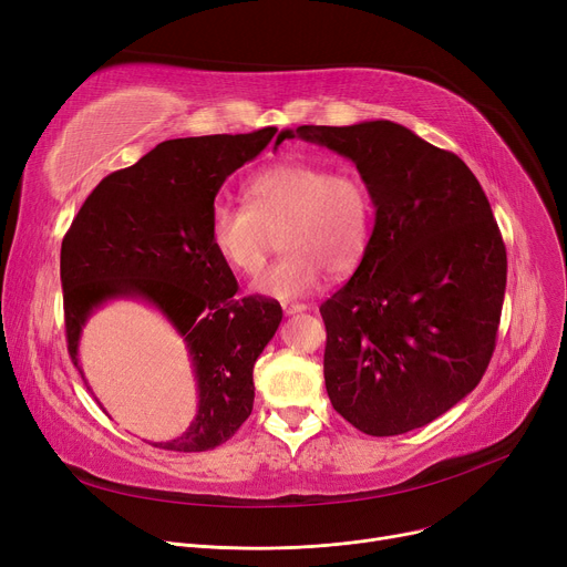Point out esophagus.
<instances>
[{"mask_svg":"<svg viewBox=\"0 0 567 567\" xmlns=\"http://www.w3.org/2000/svg\"><path fill=\"white\" fill-rule=\"evenodd\" d=\"M282 310H285V315H296V312L308 310V306H306V303H289V301H285V303H282Z\"/></svg>","mask_w":567,"mask_h":567,"instance_id":"34e87169","label":"esophagus"}]
</instances>
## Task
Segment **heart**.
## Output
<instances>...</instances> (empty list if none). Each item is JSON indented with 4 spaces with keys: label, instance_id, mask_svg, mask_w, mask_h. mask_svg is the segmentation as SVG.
<instances>
[{
    "label": "heart",
    "instance_id": "b5f03b06",
    "mask_svg": "<svg viewBox=\"0 0 567 567\" xmlns=\"http://www.w3.org/2000/svg\"><path fill=\"white\" fill-rule=\"evenodd\" d=\"M246 202L212 208L208 241L236 274L257 276L274 234L282 231L287 255L255 282L271 299L312 293L326 271L349 274L368 250L372 195L361 176L319 163H280L250 178Z\"/></svg>",
    "mask_w": 567,
    "mask_h": 567
}]
</instances>
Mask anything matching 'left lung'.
<instances>
[{
  "label": "left lung",
  "instance_id": "8db88e82",
  "mask_svg": "<svg viewBox=\"0 0 567 567\" xmlns=\"http://www.w3.org/2000/svg\"><path fill=\"white\" fill-rule=\"evenodd\" d=\"M355 163L374 229L351 280L319 312L333 409L370 436L419 430L481 383L496 347L508 257L460 156L393 122L299 126Z\"/></svg>",
  "mask_w": 567,
  "mask_h": 567
}]
</instances>
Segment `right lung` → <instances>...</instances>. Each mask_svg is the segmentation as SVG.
Here are the masks:
<instances>
[{
    "label": "right lung",
    "instance_id": "1",
    "mask_svg": "<svg viewBox=\"0 0 567 567\" xmlns=\"http://www.w3.org/2000/svg\"><path fill=\"white\" fill-rule=\"evenodd\" d=\"M276 133L268 126L161 142L103 178L62 241L66 342L78 370L82 326L112 299L156 306L190 351L197 415L182 436L152 443L156 449L212 451L252 411V368L276 336L282 308L264 296L234 299L238 282L208 241V216L225 178L259 156Z\"/></svg>",
    "mask_w": 567,
    "mask_h": 567
}]
</instances>
